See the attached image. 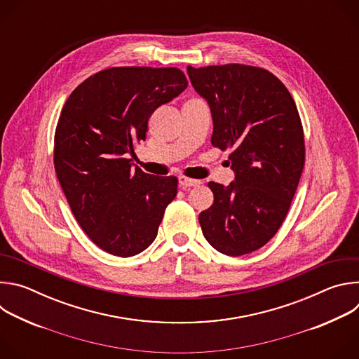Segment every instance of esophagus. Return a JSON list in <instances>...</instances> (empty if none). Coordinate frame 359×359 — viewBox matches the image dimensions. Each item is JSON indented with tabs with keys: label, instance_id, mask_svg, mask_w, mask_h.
I'll return each mask as SVG.
<instances>
[{
	"label": "esophagus",
	"instance_id": "34e87169",
	"mask_svg": "<svg viewBox=\"0 0 359 359\" xmlns=\"http://www.w3.org/2000/svg\"><path fill=\"white\" fill-rule=\"evenodd\" d=\"M179 184L183 186V187H193V186H198L200 180L190 179V177H186V176H179Z\"/></svg>",
	"mask_w": 359,
	"mask_h": 359
}]
</instances>
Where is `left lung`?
<instances>
[{
	"instance_id": "obj_1",
	"label": "left lung",
	"mask_w": 359,
	"mask_h": 359,
	"mask_svg": "<svg viewBox=\"0 0 359 359\" xmlns=\"http://www.w3.org/2000/svg\"><path fill=\"white\" fill-rule=\"evenodd\" d=\"M194 90L208 102L212 144L231 149L234 180L209 183L212 208L198 216L203 236L226 255L263 247L283 224L305 161L295 102L271 72L247 65L193 68Z\"/></svg>"
}]
</instances>
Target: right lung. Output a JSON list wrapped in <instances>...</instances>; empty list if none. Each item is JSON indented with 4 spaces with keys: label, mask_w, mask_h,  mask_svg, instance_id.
I'll return each mask as SVG.
<instances>
[{
    "label": "right lung",
    "mask_w": 359,
    "mask_h": 359,
    "mask_svg": "<svg viewBox=\"0 0 359 359\" xmlns=\"http://www.w3.org/2000/svg\"><path fill=\"white\" fill-rule=\"evenodd\" d=\"M186 88L177 68H111L85 79L65 102L55 172L76 222L109 254L146 250L177 194L176 177L133 169L128 155L144 140L150 115Z\"/></svg>",
    "instance_id": "add662e5"
}]
</instances>
